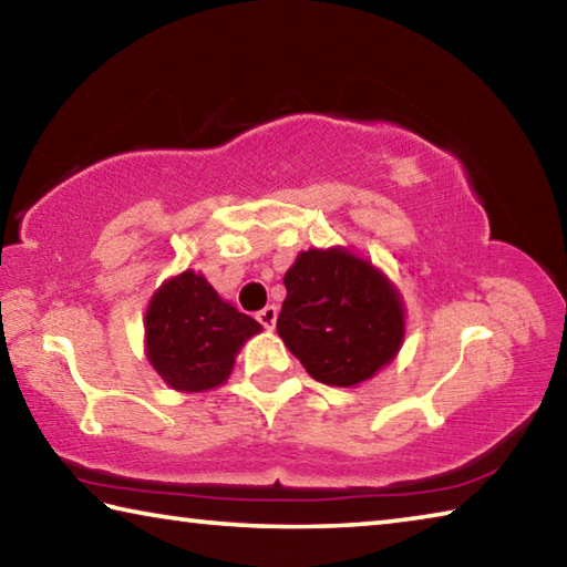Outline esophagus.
Returning a JSON list of instances; mask_svg holds the SVG:
<instances>
[{
    "instance_id": "esophagus-1",
    "label": "esophagus",
    "mask_w": 567,
    "mask_h": 567,
    "mask_svg": "<svg viewBox=\"0 0 567 567\" xmlns=\"http://www.w3.org/2000/svg\"><path fill=\"white\" fill-rule=\"evenodd\" d=\"M257 320H260V324L265 330H272L275 322H277V307L275 305H267L265 310L257 312Z\"/></svg>"
}]
</instances>
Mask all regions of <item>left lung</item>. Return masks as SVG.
I'll return each instance as SVG.
<instances>
[{
  "instance_id": "obj_1",
  "label": "left lung",
  "mask_w": 567,
  "mask_h": 567,
  "mask_svg": "<svg viewBox=\"0 0 567 567\" xmlns=\"http://www.w3.org/2000/svg\"><path fill=\"white\" fill-rule=\"evenodd\" d=\"M277 334L322 385L352 388L395 360L405 307L385 275L344 247L307 249L285 272Z\"/></svg>"
}]
</instances>
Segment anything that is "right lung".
<instances>
[{"label":"right lung","mask_w":567,"mask_h":567,"mask_svg":"<svg viewBox=\"0 0 567 567\" xmlns=\"http://www.w3.org/2000/svg\"><path fill=\"white\" fill-rule=\"evenodd\" d=\"M262 324L225 302L205 275L182 272L152 295L145 352L172 390L205 392L229 378L243 344Z\"/></svg>","instance_id":"right-lung-1"}]
</instances>
